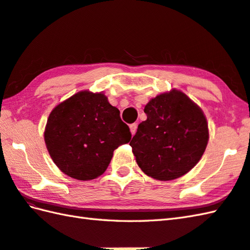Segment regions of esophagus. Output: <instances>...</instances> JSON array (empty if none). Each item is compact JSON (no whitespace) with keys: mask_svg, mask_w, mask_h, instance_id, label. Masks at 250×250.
Returning <instances> with one entry per match:
<instances>
[{"mask_svg":"<svg viewBox=\"0 0 250 250\" xmlns=\"http://www.w3.org/2000/svg\"><path fill=\"white\" fill-rule=\"evenodd\" d=\"M136 129H137V125H136V124H132V125H130V131H131V134H132V135H134V134H135Z\"/></svg>","mask_w":250,"mask_h":250,"instance_id":"1","label":"esophagus"}]
</instances>
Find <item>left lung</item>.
<instances>
[{
    "label": "left lung",
    "instance_id": "obj_1",
    "mask_svg": "<svg viewBox=\"0 0 250 250\" xmlns=\"http://www.w3.org/2000/svg\"><path fill=\"white\" fill-rule=\"evenodd\" d=\"M147 119L130 142L148 176L173 180L191 171L206 149L208 124L200 106L177 89L158 94L144 108Z\"/></svg>",
    "mask_w": 250,
    "mask_h": 250
}]
</instances>
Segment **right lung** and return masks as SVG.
Segmentation results:
<instances>
[{
  "instance_id": "add662e5",
  "label": "right lung",
  "mask_w": 250,
  "mask_h": 250,
  "mask_svg": "<svg viewBox=\"0 0 250 250\" xmlns=\"http://www.w3.org/2000/svg\"><path fill=\"white\" fill-rule=\"evenodd\" d=\"M44 140L61 172L91 180L106 171L114 150L129 143L131 133L103 92L83 90L51 110Z\"/></svg>"
}]
</instances>
